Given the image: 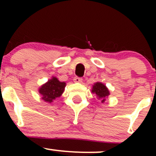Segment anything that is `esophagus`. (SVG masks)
I'll return each instance as SVG.
<instances>
[{"mask_svg": "<svg viewBox=\"0 0 156 156\" xmlns=\"http://www.w3.org/2000/svg\"><path fill=\"white\" fill-rule=\"evenodd\" d=\"M73 80H74V82L75 83H81L82 82V78H78V77H75Z\"/></svg>", "mask_w": 156, "mask_h": 156, "instance_id": "1", "label": "esophagus"}]
</instances>
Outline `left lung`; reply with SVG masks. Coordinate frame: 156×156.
<instances>
[{"mask_svg": "<svg viewBox=\"0 0 156 156\" xmlns=\"http://www.w3.org/2000/svg\"><path fill=\"white\" fill-rule=\"evenodd\" d=\"M91 92L95 94L97 98L102 103H103L106 101V99L108 98V97L110 94L109 90H108L107 87L104 84H103L102 82H99V81L94 83V85L92 86Z\"/></svg>", "mask_w": 156, "mask_h": 156, "instance_id": "8db88e82", "label": "left lung"}]
</instances>
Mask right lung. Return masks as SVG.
Wrapping results in <instances>:
<instances>
[{"mask_svg":"<svg viewBox=\"0 0 156 156\" xmlns=\"http://www.w3.org/2000/svg\"><path fill=\"white\" fill-rule=\"evenodd\" d=\"M66 86V82L59 81L57 78L53 76L45 84H42L39 87L38 92L44 101L50 103L62 96L65 90Z\"/></svg>","mask_w":156,"mask_h":156,"instance_id":"add662e5","label":"right lung"}]
</instances>
